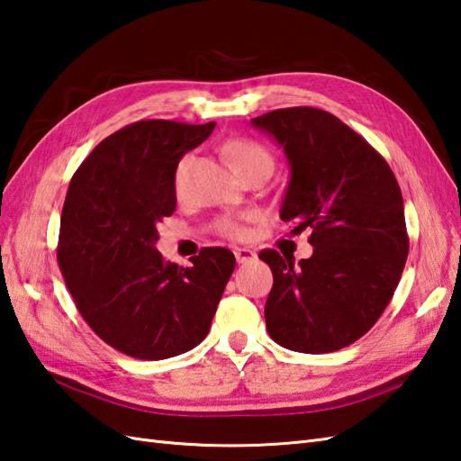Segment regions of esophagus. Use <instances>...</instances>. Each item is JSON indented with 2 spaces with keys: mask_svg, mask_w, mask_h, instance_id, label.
Listing matches in <instances>:
<instances>
[{
  "mask_svg": "<svg viewBox=\"0 0 461 461\" xmlns=\"http://www.w3.org/2000/svg\"><path fill=\"white\" fill-rule=\"evenodd\" d=\"M234 256H237L239 264H246V262L256 260V252L252 249H234Z\"/></svg>",
  "mask_w": 461,
  "mask_h": 461,
  "instance_id": "esophagus-1",
  "label": "esophagus"
}]
</instances>
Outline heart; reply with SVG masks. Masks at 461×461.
<instances>
[{"mask_svg": "<svg viewBox=\"0 0 461 461\" xmlns=\"http://www.w3.org/2000/svg\"><path fill=\"white\" fill-rule=\"evenodd\" d=\"M222 154L227 162L230 164V167L237 174H242L246 170H250V167L258 166V164H269L272 166V156L267 154L266 149H262L260 144H256L249 139H230L224 142L222 146ZM182 170H184V164H179L177 167V174H176V184L179 185V177H182ZM217 229L224 237H230V239H240L244 237V224L240 221H234V219H221Z\"/></svg>", "mask_w": 461, "mask_h": 461, "instance_id": "b5f03b06", "label": "heart"}]
</instances>
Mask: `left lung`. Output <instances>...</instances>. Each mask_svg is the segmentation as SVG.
Returning a JSON list of instances; mask_svg holds the SVG:
<instances>
[{
	"label": "left lung",
	"mask_w": 461,
	"mask_h": 461,
	"mask_svg": "<svg viewBox=\"0 0 461 461\" xmlns=\"http://www.w3.org/2000/svg\"><path fill=\"white\" fill-rule=\"evenodd\" d=\"M289 164L279 217L311 230L312 256L262 250L274 274L267 334L294 352L327 354L374 327L395 294L409 254L405 207L389 164L327 111L276 109L252 119Z\"/></svg>",
	"instance_id": "left-lung-1"
}]
</instances>
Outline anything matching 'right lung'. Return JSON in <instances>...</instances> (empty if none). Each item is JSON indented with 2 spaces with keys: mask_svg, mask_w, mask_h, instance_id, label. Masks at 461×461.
Segmentation results:
<instances>
[{
  "mask_svg": "<svg viewBox=\"0 0 461 461\" xmlns=\"http://www.w3.org/2000/svg\"><path fill=\"white\" fill-rule=\"evenodd\" d=\"M215 122L137 121L109 134L77 167L60 217L59 264L84 321L139 360H166L205 339L234 254L203 249L182 267L156 250L176 211V170Z\"/></svg>",
  "mask_w": 461,
  "mask_h": 461,
  "instance_id": "right-lung-1",
  "label": "right lung"
}]
</instances>
